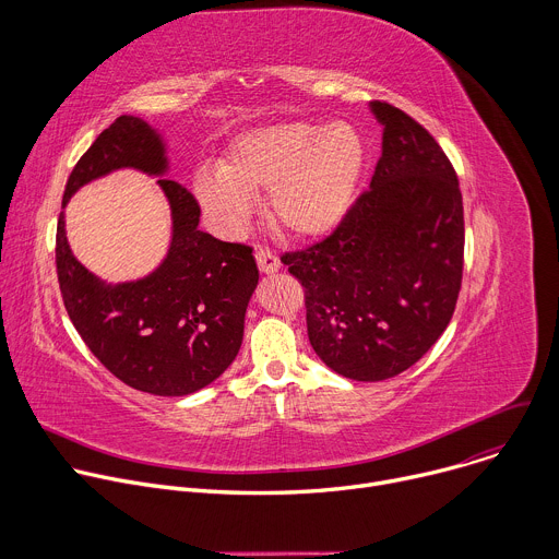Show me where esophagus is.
<instances>
[{
  "label": "esophagus",
  "mask_w": 559,
  "mask_h": 559,
  "mask_svg": "<svg viewBox=\"0 0 559 559\" xmlns=\"http://www.w3.org/2000/svg\"><path fill=\"white\" fill-rule=\"evenodd\" d=\"M254 259H257V265L263 274H274V272L281 270V261L270 248H257Z\"/></svg>",
  "instance_id": "obj_1"
}]
</instances>
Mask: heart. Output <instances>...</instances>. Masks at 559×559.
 Returning a JSON list of instances; mask_svg holds the SVG:
<instances>
[{"label":"heart","mask_w":559,"mask_h":559,"mask_svg":"<svg viewBox=\"0 0 559 559\" xmlns=\"http://www.w3.org/2000/svg\"><path fill=\"white\" fill-rule=\"evenodd\" d=\"M362 170V143L347 123L323 130L276 123L238 136L221 168L194 177L199 203L227 229L252 214L250 197L267 190L270 221L294 238L332 231L347 214Z\"/></svg>","instance_id":"obj_1"}]
</instances>
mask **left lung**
Masks as SVG:
<instances>
[{"instance_id": "left-lung-1", "label": "left lung", "mask_w": 559, "mask_h": 559, "mask_svg": "<svg viewBox=\"0 0 559 559\" xmlns=\"http://www.w3.org/2000/svg\"><path fill=\"white\" fill-rule=\"evenodd\" d=\"M369 190L336 229L281 261L305 287L307 336L336 373L376 382L416 365L447 330L464 265V210L444 150L386 102Z\"/></svg>"}]
</instances>
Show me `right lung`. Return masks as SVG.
<instances>
[{"label": "right lung", "instance_id": "add662e5", "mask_svg": "<svg viewBox=\"0 0 559 559\" xmlns=\"http://www.w3.org/2000/svg\"><path fill=\"white\" fill-rule=\"evenodd\" d=\"M119 168L164 175L166 147L143 119H115L72 168L61 205ZM173 210V243L150 276L106 285L68 246L57 221V278L66 311L97 360L121 382L154 395H188L216 380L243 343L246 309L259 283L252 248L199 229L201 207L177 181L158 179Z\"/></svg>", "mask_w": 559, "mask_h": 559}]
</instances>
